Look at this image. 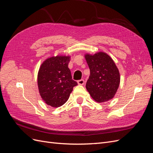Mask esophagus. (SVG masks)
I'll use <instances>...</instances> for the list:
<instances>
[{
    "mask_svg": "<svg viewBox=\"0 0 153 153\" xmlns=\"http://www.w3.org/2000/svg\"><path fill=\"white\" fill-rule=\"evenodd\" d=\"M77 83H78V85H84L85 84V81L84 80H80L77 81Z\"/></svg>",
    "mask_w": 153,
    "mask_h": 153,
    "instance_id": "1",
    "label": "esophagus"
}]
</instances>
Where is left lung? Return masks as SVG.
I'll return each instance as SVG.
<instances>
[{"label":"left lung","instance_id":"8db88e82","mask_svg":"<svg viewBox=\"0 0 153 153\" xmlns=\"http://www.w3.org/2000/svg\"><path fill=\"white\" fill-rule=\"evenodd\" d=\"M85 59L90 69L86 89L95 101L103 103L112 99L119 88L120 73L113 59L103 52L86 53Z\"/></svg>","mask_w":153,"mask_h":153}]
</instances>
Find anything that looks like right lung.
<instances>
[{
    "mask_svg": "<svg viewBox=\"0 0 153 153\" xmlns=\"http://www.w3.org/2000/svg\"><path fill=\"white\" fill-rule=\"evenodd\" d=\"M69 55L52 56L41 64L38 73L39 94L46 104L53 108L62 106L68 101L73 87L77 82L73 80L68 68Z\"/></svg>",
    "mask_w": 153,
    "mask_h": 153,
    "instance_id": "1",
    "label": "right lung"
}]
</instances>
